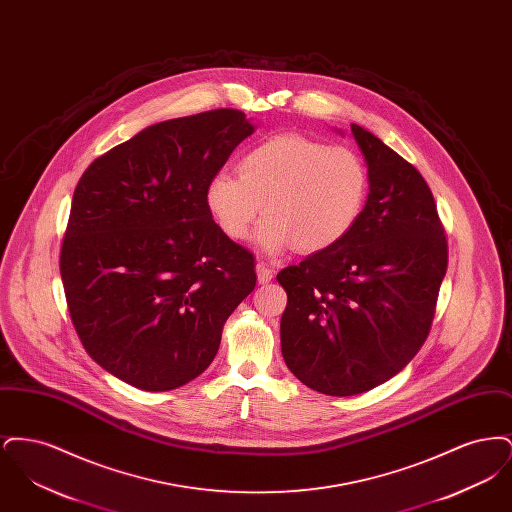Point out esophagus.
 I'll return each instance as SVG.
<instances>
[{"mask_svg":"<svg viewBox=\"0 0 512 512\" xmlns=\"http://www.w3.org/2000/svg\"><path fill=\"white\" fill-rule=\"evenodd\" d=\"M257 280H259V284H268L272 278H274V270L265 265V263H257Z\"/></svg>","mask_w":512,"mask_h":512,"instance_id":"1","label":"esophagus"}]
</instances>
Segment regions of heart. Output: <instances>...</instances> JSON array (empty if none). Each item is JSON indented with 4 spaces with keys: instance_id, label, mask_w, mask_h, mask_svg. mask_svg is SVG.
Segmentation results:
<instances>
[{
    "instance_id": "b5f03b06",
    "label": "heart",
    "mask_w": 512,
    "mask_h": 512,
    "mask_svg": "<svg viewBox=\"0 0 512 512\" xmlns=\"http://www.w3.org/2000/svg\"><path fill=\"white\" fill-rule=\"evenodd\" d=\"M238 174H213L205 205L228 238L244 240L263 203L267 217L253 240L268 253L293 244L301 253H318L340 244L368 194V172L353 149L301 134H276L249 149Z\"/></svg>"
}]
</instances>
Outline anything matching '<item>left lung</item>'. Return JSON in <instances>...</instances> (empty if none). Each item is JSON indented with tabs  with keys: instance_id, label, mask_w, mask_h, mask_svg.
<instances>
[{
	"instance_id": "left-lung-1",
	"label": "left lung",
	"mask_w": 512,
	"mask_h": 512,
	"mask_svg": "<svg viewBox=\"0 0 512 512\" xmlns=\"http://www.w3.org/2000/svg\"><path fill=\"white\" fill-rule=\"evenodd\" d=\"M365 157L363 213L340 244L284 268L282 355L311 390L347 397L372 390L411 363L428 338L447 242L422 174L359 124Z\"/></svg>"
}]
</instances>
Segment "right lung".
I'll return each mask as SVG.
<instances>
[{"label":"right lung","mask_w":512,"mask_h":512,"mask_svg":"<svg viewBox=\"0 0 512 512\" xmlns=\"http://www.w3.org/2000/svg\"><path fill=\"white\" fill-rule=\"evenodd\" d=\"M255 128L236 109L157 122L78 180L61 247L69 313L88 355L134 388L197 378L255 288L253 255L205 205L209 178Z\"/></svg>","instance_id":"add662e5"}]
</instances>
